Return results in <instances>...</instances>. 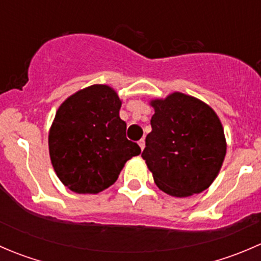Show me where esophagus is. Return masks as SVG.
Returning a JSON list of instances; mask_svg holds the SVG:
<instances>
[{"instance_id": "34e87169", "label": "esophagus", "mask_w": 261, "mask_h": 261, "mask_svg": "<svg viewBox=\"0 0 261 261\" xmlns=\"http://www.w3.org/2000/svg\"><path fill=\"white\" fill-rule=\"evenodd\" d=\"M139 146H140L141 150H144V147H145V140H144V139H141V140L139 141Z\"/></svg>"}]
</instances>
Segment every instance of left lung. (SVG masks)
<instances>
[{
    "label": "left lung",
    "instance_id": "left-lung-1",
    "mask_svg": "<svg viewBox=\"0 0 261 261\" xmlns=\"http://www.w3.org/2000/svg\"><path fill=\"white\" fill-rule=\"evenodd\" d=\"M151 133L143 159L155 184L173 197L208 188L226 155V140L215 111L194 97L175 93L151 101Z\"/></svg>",
    "mask_w": 261,
    "mask_h": 261
}]
</instances>
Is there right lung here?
I'll list each match as a JSON object with an SVG mask.
<instances>
[{
	"mask_svg": "<svg viewBox=\"0 0 261 261\" xmlns=\"http://www.w3.org/2000/svg\"><path fill=\"white\" fill-rule=\"evenodd\" d=\"M121 101L111 87L94 84L65 99L49 133L58 178L75 193H98L117 180L123 165L141 152L126 138Z\"/></svg>",
	"mask_w": 261,
	"mask_h": 261,
	"instance_id": "right-lung-1",
	"label": "right lung"
}]
</instances>
